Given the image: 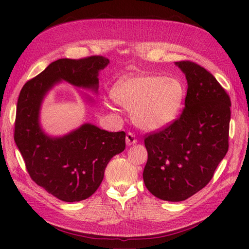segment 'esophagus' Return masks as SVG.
<instances>
[{"label": "esophagus", "mask_w": 249, "mask_h": 249, "mask_svg": "<svg viewBox=\"0 0 249 249\" xmlns=\"http://www.w3.org/2000/svg\"><path fill=\"white\" fill-rule=\"evenodd\" d=\"M137 143V138L135 134L133 133H128L126 135V144L127 145H131V144H135Z\"/></svg>", "instance_id": "obj_1"}]
</instances>
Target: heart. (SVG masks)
Segmentation results:
<instances>
[{
  "label": "heart",
  "instance_id": "obj_1",
  "mask_svg": "<svg viewBox=\"0 0 249 249\" xmlns=\"http://www.w3.org/2000/svg\"><path fill=\"white\" fill-rule=\"evenodd\" d=\"M111 97L122 107L133 110L131 119L139 128L156 130L177 119L185 89L178 79L138 76L116 83Z\"/></svg>",
  "mask_w": 249,
  "mask_h": 249
}]
</instances>
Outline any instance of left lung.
<instances>
[{"instance_id": "left-lung-1", "label": "left lung", "mask_w": 249, "mask_h": 249, "mask_svg": "<svg viewBox=\"0 0 249 249\" xmlns=\"http://www.w3.org/2000/svg\"><path fill=\"white\" fill-rule=\"evenodd\" d=\"M187 79L185 108L161 130L145 135V187L161 200H186L205 187L228 152L231 102L205 68L176 62Z\"/></svg>"}]
</instances>
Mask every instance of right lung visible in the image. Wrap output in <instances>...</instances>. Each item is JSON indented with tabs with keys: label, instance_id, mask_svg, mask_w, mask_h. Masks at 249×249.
Here are the masks:
<instances>
[{
	"label": "right lung",
	"instance_id": "obj_1",
	"mask_svg": "<svg viewBox=\"0 0 249 249\" xmlns=\"http://www.w3.org/2000/svg\"><path fill=\"white\" fill-rule=\"evenodd\" d=\"M108 64L107 57L99 55L60 59L26 82L19 94L14 139L26 170L37 185L65 202L84 200L96 192L111 158L125 149V133L83 124L53 138L39 125L41 102L62 80L97 93L98 71Z\"/></svg>",
	"mask_w": 249,
	"mask_h": 249
}]
</instances>
